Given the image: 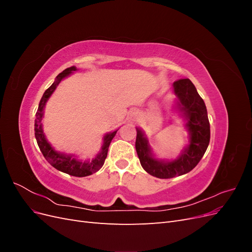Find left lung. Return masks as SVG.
Listing matches in <instances>:
<instances>
[{
	"label": "left lung",
	"mask_w": 252,
	"mask_h": 252,
	"mask_svg": "<svg viewBox=\"0 0 252 252\" xmlns=\"http://www.w3.org/2000/svg\"><path fill=\"white\" fill-rule=\"evenodd\" d=\"M174 109L186 122L188 144L174 159L157 158L146 134L136 128L135 149L144 170L158 179H171L191 171L199 164L210 141V125L203 98L189 79L173 83Z\"/></svg>",
	"instance_id": "1"
}]
</instances>
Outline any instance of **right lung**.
Returning <instances> with one entry per match:
<instances>
[{"instance_id": "right-lung-1", "label": "right lung", "mask_w": 252, "mask_h": 252, "mask_svg": "<svg viewBox=\"0 0 252 252\" xmlns=\"http://www.w3.org/2000/svg\"><path fill=\"white\" fill-rule=\"evenodd\" d=\"M75 70H78L75 66L66 68L65 70H63L58 75L55 82L52 83V85L44 93L39 104V108H37V111L35 113L34 135L44 158L47 159L48 163L52 167H55L56 169L62 171L64 173L73 175V177L83 178V177H88V175L93 174L102 168V166L104 165V162H105V158L107 157L110 142L114 138V135H116L119 129L118 130L106 133L104 135L101 151L98 152L93 159H88V161L83 162L81 159H78L75 158L74 155H68V154H65V152L58 151L55 149V147L51 146V144L47 141L46 136H45V133L43 130V125H42L45 106H46V103L49 100V97L52 95L53 93H55V90L59 86V84L65 78L69 77V75Z\"/></svg>"}]
</instances>
